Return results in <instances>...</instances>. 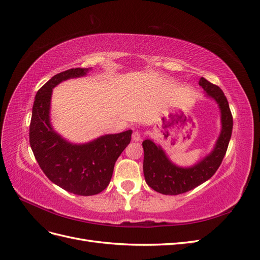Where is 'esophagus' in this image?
Returning a JSON list of instances; mask_svg holds the SVG:
<instances>
[{
    "label": "esophagus",
    "mask_w": 260,
    "mask_h": 260,
    "mask_svg": "<svg viewBox=\"0 0 260 260\" xmlns=\"http://www.w3.org/2000/svg\"><path fill=\"white\" fill-rule=\"evenodd\" d=\"M141 133L139 132V131H135L133 132V135H132V140L135 141V142H139V141H141Z\"/></svg>",
    "instance_id": "34e87169"
}]
</instances>
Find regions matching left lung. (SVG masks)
<instances>
[{
	"label": "left lung",
	"instance_id": "obj_1",
	"mask_svg": "<svg viewBox=\"0 0 260 260\" xmlns=\"http://www.w3.org/2000/svg\"><path fill=\"white\" fill-rule=\"evenodd\" d=\"M199 84L206 93L205 96L215 101L218 105L221 129L209 154L187 167L179 166L172 161L161 145L154 140L143 141L144 178L147 185L158 193L178 195L193 190L215 175L225 155L233 128L229 103L222 90L204 77L201 78Z\"/></svg>",
	"mask_w": 260,
	"mask_h": 260
}]
</instances>
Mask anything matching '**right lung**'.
<instances>
[{
	"label": "right lung",
	"mask_w": 260,
	"mask_h": 260,
	"mask_svg": "<svg viewBox=\"0 0 260 260\" xmlns=\"http://www.w3.org/2000/svg\"><path fill=\"white\" fill-rule=\"evenodd\" d=\"M91 68H73L52 77L37 92L31 116L29 141L45 176L65 191L95 195L107 187L115 162L131 141L132 130L104 135L85 143H73L55 131L51 121V99L55 86L85 77Z\"/></svg>",
	"instance_id": "1"
}]
</instances>
